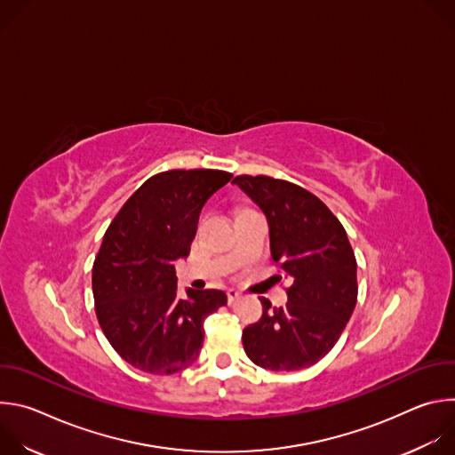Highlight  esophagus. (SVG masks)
Returning <instances> with one entry per match:
<instances>
[{"label": "esophagus", "mask_w": 455, "mask_h": 455, "mask_svg": "<svg viewBox=\"0 0 455 455\" xmlns=\"http://www.w3.org/2000/svg\"><path fill=\"white\" fill-rule=\"evenodd\" d=\"M241 297V291L239 290H235V288H230L228 291H227V299H228V302H234L235 299H239Z\"/></svg>", "instance_id": "1"}]
</instances>
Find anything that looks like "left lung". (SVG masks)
Here are the masks:
<instances>
[{
  "instance_id": "8db88e82",
  "label": "left lung",
  "mask_w": 455,
  "mask_h": 455,
  "mask_svg": "<svg viewBox=\"0 0 455 455\" xmlns=\"http://www.w3.org/2000/svg\"><path fill=\"white\" fill-rule=\"evenodd\" d=\"M263 211L270 250L291 286L288 302L243 330L248 358L270 371H299L326 356L356 306V259L342 223L306 188L270 176L234 181Z\"/></svg>"
}]
</instances>
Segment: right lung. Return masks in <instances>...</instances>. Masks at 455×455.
<instances>
[{"label": "right lung", "mask_w": 455, "mask_h": 455, "mask_svg": "<svg viewBox=\"0 0 455 455\" xmlns=\"http://www.w3.org/2000/svg\"><path fill=\"white\" fill-rule=\"evenodd\" d=\"M232 174L174 169L151 176L108 227L93 263V299L113 349L139 371L174 374L196 362L204 322L227 304L221 290L178 297L174 261L185 259L200 212Z\"/></svg>", "instance_id": "add662e5"}]
</instances>
